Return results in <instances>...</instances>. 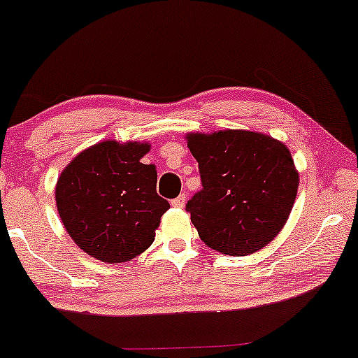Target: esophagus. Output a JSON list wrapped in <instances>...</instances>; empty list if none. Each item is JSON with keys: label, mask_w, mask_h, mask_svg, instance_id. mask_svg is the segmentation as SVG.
Returning a JSON list of instances; mask_svg holds the SVG:
<instances>
[{"label": "esophagus", "mask_w": 358, "mask_h": 358, "mask_svg": "<svg viewBox=\"0 0 358 358\" xmlns=\"http://www.w3.org/2000/svg\"><path fill=\"white\" fill-rule=\"evenodd\" d=\"M185 203H187V195H185V193H182L180 196H176L175 200L171 201V205H173L175 208H183Z\"/></svg>", "instance_id": "obj_1"}]
</instances>
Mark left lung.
Returning <instances> with one entry per match:
<instances>
[{"mask_svg":"<svg viewBox=\"0 0 358 358\" xmlns=\"http://www.w3.org/2000/svg\"><path fill=\"white\" fill-rule=\"evenodd\" d=\"M203 190L187 203L206 247L245 257L264 248L290 217L299 171L285 143L248 130L188 133Z\"/></svg>","mask_w":358,"mask_h":358,"instance_id":"left-lung-1","label":"left lung"}]
</instances>
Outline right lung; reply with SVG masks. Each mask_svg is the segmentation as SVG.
<instances>
[{
    "label": "right lung",
    "instance_id": "obj_1",
    "mask_svg": "<svg viewBox=\"0 0 358 358\" xmlns=\"http://www.w3.org/2000/svg\"><path fill=\"white\" fill-rule=\"evenodd\" d=\"M150 143L105 140L76 155L56 182V208L86 255L123 264L155 240L170 203L157 193V170L141 158Z\"/></svg>",
    "mask_w": 358,
    "mask_h": 358
}]
</instances>
